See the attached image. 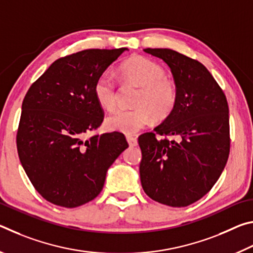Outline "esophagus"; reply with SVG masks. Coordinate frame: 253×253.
Instances as JSON below:
<instances>
[{"instance_id": "obj_1", "label": "esophagus", "mask_w": 253, "mask_h": 253, "mask_svg": "<svg viewBox=\"0 0 253 253\" xmlns=\"http://www.w3.org/2000/svg\"><path fill=\"white\" fill-rule=\"evenodd\" d=\"M126 139H127L128 144H129V146H136V145H137V139L135 138V137L127 136Z\"/></svg>"}]
</instances>
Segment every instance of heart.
<instances>
[{
  "mask_svg": "<svg viewBox=\"0 0 253 253\" xmlns=\"http://www.w3.org/2000/svg\"><path fill=\"white\" fill-rule=\"evenodd\" d=\"M119 74L128 84L139 85L132 109H118L106 118L108 130L131 135L146 127L152 121L169 117L176 106L178 90L173 79L165 76L161 65L143 55H135L119 67ZM98 104L106 110L117 105L118 90L113 77L101 74L93 84Z\"/></svg>",
  "mask_w": 253,
  "mask_h": 253,
  "instance_id": "1",
  "label": "heart"
}]
</instances>
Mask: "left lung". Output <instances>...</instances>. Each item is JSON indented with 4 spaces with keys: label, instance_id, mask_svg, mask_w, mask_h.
I'll list each match as a JSON object with an SVG mask.
<instances>
[{
    "label": "left lung",
    "instance_id": "1",
    "mask_svg": "<svg viewBox=\"0 0 253 253\" xmlns=\"http://www.w3.org/2000/svg\"><path fill=\"white\" fill-rule=\"evenodd\" d=\"M170 68L178 98L169 117L138 137L140 182L158 203L187 207L211 190L230 153L229 106L213 76L198 60L170 49H144ZM175 135L178 140L158 139Z\"/></svg>",
    "mask_w": 253,
    "mask_h": 253
}]
</instances>
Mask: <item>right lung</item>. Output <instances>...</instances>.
<instances>
[{
  "instance_id": "right-lung-1",
  "label": "right lung",
  "mask_w": 253,
  "mask_h": 253,
  "mask_svg": "<svg viewBox=\"0 0 253 253\" xmlns=\"http://www.w3.org/2000/svg\"><path fill=\"white\" fill-rule=\"evenodd\" d=\"M126 50L88 49L55 60L24 97L16 134L20 162L51 203L77 208L95 199L110 165L128 147L118 131L85 138L104 119L95 81Z\"/></svg>"
}]
</instances>
